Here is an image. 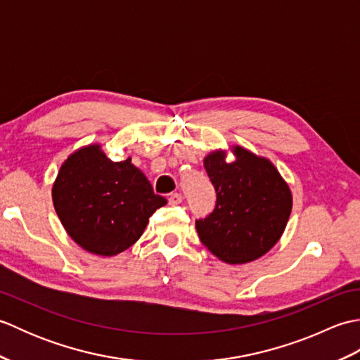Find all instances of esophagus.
I'll return each instance as SVG.
<instances>
[{
    "instance_id": "obj_1",
    "label": "esophagus",
    "mask_w": 360,
    "mask_h": 360,
    "mask_svg": "<svg viewBox=\"0 0 360 360\" xmlns=\"http://www.w3.org/2000/svg\"><path fill=\"white\" fill-rule=\"evenodd\" d=\"M181 201H182V195L181 193L174 192V193L168 195V202H170V204H179Z\"/></svg>"
}]
</instances>
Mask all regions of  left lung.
Here are the masks:
<instances>
[{
	"mask_svg": "<svg viewBox=\"0 0 360 360\" xmlns=\"http://www.w3.org/2000/svg\"><path fill=\"white\" fill-rule=\"evenodd\" d=\"M226 162L219 151L204 159L213 188L215 209L196 219L200 240L224 263H249L264 255L285 231L292 209L288 184L269 160L233 148Z\"/></svg>",
	"mask_w": 360,
	"mask_h": 360,
	"instance_id": "obj_1",
	"label": "left lung"
}]
</instances>
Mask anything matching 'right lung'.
Here are the masks:
<instances>
[{
	"label": "right lung",
	"instance_id": "1",
	"mask_svg": "<svg viewBox=\"0 0 360 360\" xmlns=\"http://www.w3.org/2000/svg\"><path fill=\"white\" fill-rule=\"evenodd\" d=\"M52 201L71 238L103 257L133 246L153 213L167 204L131 159L114 162L98 145L80 148L65 160Z\"/></svg>",
	"mask_w": 360,
	"mask_h": 360
}]
</instances>
